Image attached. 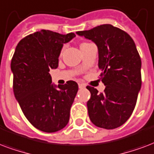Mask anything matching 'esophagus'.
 I'll use <instances>...</instances> for the list:
<instances>
[{"mask_svg": "<svg viewBox=\"0 0 154 154\" xmlns=\"http://www.w3.org/2000/svg\"><path fill=\"white\" fill-rule=\"evenodd\" d=\"M79 88H80V89H83V88H86V86L83 83H79Z\"/></svg>", "mask_w": 154, "mask_h": 154, "instance_id": "esophagus-1", "label": "esophagus"}]
</instances>
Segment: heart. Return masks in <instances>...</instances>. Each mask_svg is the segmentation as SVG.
<instances>
[{
    "label": "heart",
    "instance_id": "obj_1",
    "mask_svg": "<svg viewBox=\"0 0 154 154\" xmlns=\"http://www.w3.org/2000/svg\"><path fill=\"white\" fill-rule=\"evenodd\" d=\"M83 44H86V43H85V42H84V43H82V44H81V45H83ZM81 45H80V46H81Z\"/></svg>",
    "mask_w": 154,
    "mask_h": 154
}]
</instances>
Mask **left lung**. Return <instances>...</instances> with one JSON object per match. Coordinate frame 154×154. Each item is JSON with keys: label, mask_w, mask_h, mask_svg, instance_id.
<instances>
[{"label": "left lung", "mask_w": 154, "mask_h": 154, "mask_svg": "<svg viewBox=\"0 0 154 154\" xmlns=\"http://www.w3.org/2000/svg\"><path fill=\"white\" fill-rule=\"evenodd\" d=\"M92 41L98 48L99 68L106 86L103 92L88 86L91 98L88 116L99 128L113 129L132 115L141 87V60L133 38L110 24L76 32Z\"/></svg>", "instance_id": "left-lung-1"}]
</instances>
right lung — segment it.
Instances as JSON below:
<instances>
[{
    "mask_svg": "<svg viewBox=\"0 0 154 154\" xmlns=\"http://www.w3.org/2000/svg\"><path fill=\"white\" fill-rule=\"evenodd\" d=\"M75 37L41 29L21 39L12 58L15 98L27 120L45 133L61 130L69 122L78 84L70 80L55 85L49 71L58 67L63 44Z\"/></svg>",
    "mask_w": 154,
    "mask_h": 154,
    "instance_id": "1",
    "label": "right lung"
}]
</instances>
